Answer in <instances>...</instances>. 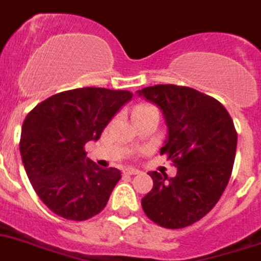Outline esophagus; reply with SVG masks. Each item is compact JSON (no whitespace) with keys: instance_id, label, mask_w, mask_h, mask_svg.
Returning a JSON list of instances; mask_svg holds the SVG:
<instances>
[{"instance_id":"1","label":"esophagus","mask_w":261,"mask_h":261,"mask_svg":"<svg viewBox=\"0 0 261 261\" xmlns=\"http://www.w3.org/2000/svg\"><path fill=\"white\" fill-rule=\"evenodd\" d=\"M124 172H125L126 175H138L140 174V170H137V168H133V167H128L124 170Z\"/></svg>"}]
</instances>
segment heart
Listing matches in <instances>:
<instances>
[{"label": "heart", "instance_id": "heart-1", "mask_svg": "<svg viewBox=\"0 0 261 261\" xmlns=\"http://www.w3.org/2000/svg\"><path fill=\"white\" fill-rule=\"evenodd\" d=\"M147 112H158L155 107L149 105H140L133 110V116L136 115H141V114H147Z\"/></svg>", "mask_w": 261, "mask_h": 261}]
</instances>
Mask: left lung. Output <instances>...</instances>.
<instances>
[{
	"label": "left lung",
	"instance_id": "8db88e82",
	"mask_svg": "<svg viewBox=\"0 0 261 261\" xmlns=\"http://www.w3.org/2000/svg\"><path fill=\"white\" fill-rule=\"evenodd\" d=\"M137 94L162 111L167 137L161 154H167L177 167L174 177L149 172L153 190L142 199V209L156 225L183 229L201 220L222 196L238 135L226 108L197 90L155 85Z\"/></svg>",
	"mask_w": 261,
	"mask_h": 261
}]
</instances>
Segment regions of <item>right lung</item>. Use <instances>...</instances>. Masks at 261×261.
I'll use <instances>...</instances> for the list:
<instances>
[{"instance_id": "1", "label": "right lung", "mask_w": 261, "mask_h": 261, "mask_svg": "<svg viewBox=\"0 0 261 261\" xmlns=\"http://www.w3.org/2000/svg\"><path fill=\"white\" fill-rule=\"evenodd\" d=\"M132 96L126 90L82 87L49 96L27 115L20 156L34 190L53 213L85 221L105 209L121 172L96 166L86 158L85 145L98 141Z\"/></svg>"}]
</instances>
